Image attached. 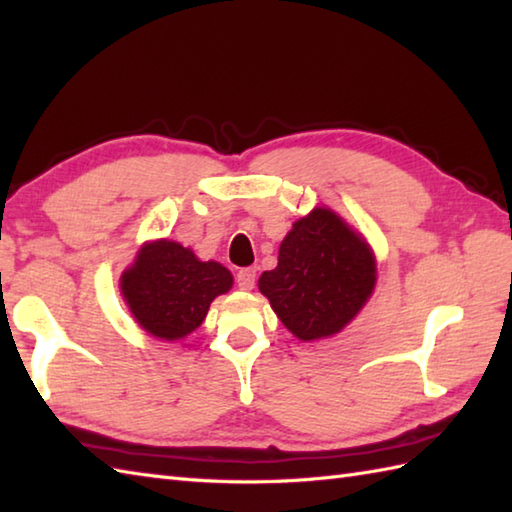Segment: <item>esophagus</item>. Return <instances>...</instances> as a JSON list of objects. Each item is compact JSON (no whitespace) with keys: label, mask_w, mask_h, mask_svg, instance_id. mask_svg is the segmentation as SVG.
<instances>
[{"label":"esophagus","mask_w":512,"mask_h":512,"mask_svg":"<svg viewBox=\"0 0 512 512\" xmlns=\"http://www.w3.org/2000/svg\"><path fill=\"white\" fill-rule=\"evenodd\" d=\"M237 286L239 290H253L255 288V268H242L237 273Z\"/></svg>","instance_id":"34e87169"}]
</instances>
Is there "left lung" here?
Wrapping results in <instances>:
<instances>
[{
  "label": "left lung",
  "instance_id": "8db88e82",
  "mask_svg": "<svg viewBox=\"0 0 512 512\" xmlns=\"http://www.w3.org/2000/svg\"><path fill=\"white\" fill-rule=\"evenodd\" d=\"M374 286L372 248L325 206L292 224L279 246L277 268L259 277L262 295L299 341L339 334L372 297Z\"/></svg>",
  "mask_w": 512,
  "mask_h": 512
}]
</instances>
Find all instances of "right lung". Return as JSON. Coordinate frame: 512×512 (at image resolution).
Wrapping results in <instances>:
<instances>
[{
    "label": "right lung",
    "instance_id": "right-lung-1",
    "mask_svg": "<svg viewBox=\"0 0 512 512\" xmlns=\"http://www.w3.org/2000/svg\"><path fill=\"white\" fill-rule=\"evenodd\" d=\"M233 286L231 270L200 262L171 239L149 242L121 275V292L136 323L156 339L178 341L200 328L211 301Z\"/></svg>",
    "mask_w": 512,
    "mask_h": 512
}]
</instances>
